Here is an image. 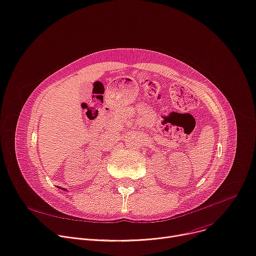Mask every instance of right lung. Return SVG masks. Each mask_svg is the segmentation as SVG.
Segmentation results:
<instances>
[{"mask_svg": "<svg viewBox=\"0 0 256 256\" xmlns=\"http://www.w3.org/2000/svg\"><path fill=\"white\" fill-rule=\"evenodd\" d=\"M62 190H64V188H62Z\"/></svg>", "mask_w": 256, "mask_h": 256, "instance_id": "obj_1", "label": "right lung"}]
</instances>
